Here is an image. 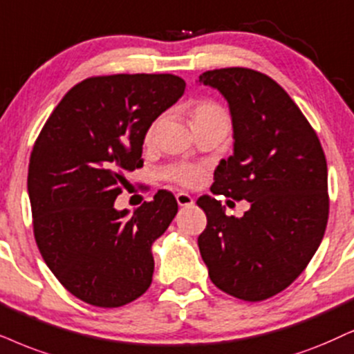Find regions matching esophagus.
<instances>
[{
	"label": "esophagus",
	"instance_id": "esophagus-1",
	"mask_svg": "<svg viewBox=\"0 0 354 354\" xmlns=\"http://www.w3.org/2000/svg\"><path fill=\"white\" fill-rule=\"evenodd\" d=\"M176 201H178V204L181 205V207H186V205L194 204V199H192L191 196L187 194V192H178Z\"/></svg>",
	"mask_w": 354,
	"mask_h": 354
}]
</instances>
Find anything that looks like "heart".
<instances>
[{"mask_svg": "<svg viewBox=\"0 0 354 354\" xmlns=\"http://www.w3.org/2000/svg\"><path fill=\"white\" fill-rule=\"evenodd\" d=\"M187 114H189L191 125L209 122V120H225V122H229L225 111H223L217 102L209 100H199L192 102L189 109H187ZM155 125L156 122H153L149 129H147L144 138L145 145H150L151 140H153ZM201 176H203V169L198 167H189V165H174V167L165 169V178H167V180L186 187L194 186L196 183L201 180Z\"/></svg>", "mask_w": 354, "mask_h": 354, "instance_id": "1", "label": "heart"}]
</instances>
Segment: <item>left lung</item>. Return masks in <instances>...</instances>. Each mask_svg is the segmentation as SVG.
<instances>
[{"label":"left lung","mask_w":354,"mask_h":354,"mask_svg":"<svg viewBox=\"0 0 354 354\" xmlns=\"http://www.w3.org/2000/svg\"><path fill=\"white\" fill-rule=\"evenodd\" d=\"M199 83L225 97L234 127V155L221 160L210 191L250 203L243 217H229L221 201L198 199L207 216L201 257L223 292L265 301L296 281L324 239L325 153L296 102L265 73L210 70Z\"/></svg>","instance_id":"obj_1"}]
</instances>
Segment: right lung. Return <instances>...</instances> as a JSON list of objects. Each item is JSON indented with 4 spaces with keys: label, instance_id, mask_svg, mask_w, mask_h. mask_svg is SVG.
I'll use <instances>...</instances> for the list:
<instances>
[{
    "label": "right lung",
    "instance_id": "right-lung-1",
    "mask_svg": "<svg viewBox=\"0 0 354 354\" xmlns=\"http://www.w3.org/2000/svg\"><path fill=\"white\" fill-rule=\"evenodd\" d=\"M174 75H111L83 80L58 102L35 140L28 191L44 261L75 297L120 307L151 284V245L176 216L158 191L129 216L114 201L125 173L144 165L151 122L185 93Z\"/></svg>",
    "mask_w": 354,
    "mask_h": 354
}]
</instances>
